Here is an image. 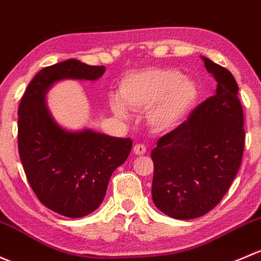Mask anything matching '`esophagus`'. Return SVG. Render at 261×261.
Segmentation results:
<instances>
[{
    "label": "esophagus",
    "mask_w": 261,
    "mask_h": 261,
    "mask_svg": "<svg viewBox=\"0 0 261 261\" xmlns=\"http://www.w3.org/2000/svg\"><path fill=\"white\" fill-rule=\"evenodd\" d=\"M133 152H134V154H137V155H143V154H146L147 148H146V146H143V144H136L133 148Z\"/></svg>",
    "instance_id": "esophagus-1"
}]
</instances>
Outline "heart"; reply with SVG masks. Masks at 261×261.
I'll return each mask as SVG.
<instances>
[{
	"label": "heart",
	"mask_w": 261,
	"mask_h": 261,
	"mask_svg": "<svg viewBox=\"0 0 261 261\" xmlns=\"http://www.w3.org/2000/svg\"><path fill=\"white\" fill-rule=\"evenodd\" d=\"M198 95L197 84L176 69L132 72L123 77L119 85L122 102L130 111H147V123L157 132L173 129L184 122ZM122 105L115 98L111 100L112 111L118 117L127 118L128 113Z\"/></svg>",
	"instance_id": "obj_1"
}]
</instances>
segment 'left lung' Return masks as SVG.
I'll return each instance as SVG.
<instances>
[{"label":"left lung","mask_w":261,"mask_h":261,"mask_svg":"<svg viewBox=\"0 0 261 261\" xmlns=\"http://www.w3.org/2000/svg\"><path fill=\"white\" fill-rule=\"evenodd\" d=\"M217 83L215 95L186 122L161 137L152 157V200L167 216L191 220L211 211L227 192L243 160L244 113L227 69L202 56Z\"/></svg>","instance_id":"1"}]
</instances>
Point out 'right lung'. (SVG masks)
Wrapping results in <instances>:
<instances>
[{
  "label": "right lung",
  "instance_id": "right-lung-1",
  "mask_svg": "<svg viewBox=\"0 0 261 261\" xmlns=\"http://www.w3.org/2000/svg\"><path fill=\"white\" fill-rule=\"evenodd\" d=\"M104 71L75 59L47 66L35 75L18 107V153L29 184L42 205L72 219L100 206L112 173L125 162L133 142L91 129H64L51 117L45 96L56 82L96 80Z\"/></svg>",
  "mask_w": 261,
  "mask_h": 261
}]
</instances>
